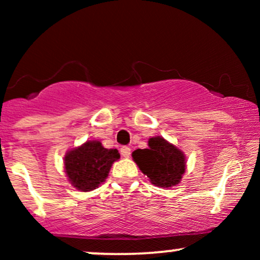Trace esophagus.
I'll list each match as a JSON object with an SVG mask.
<instances>
[{"mask_svg":"<svg viewBox=\"0 0 260 260\" xmlns=\"http://www.w3.org/2000/svg\"><path fill=\"white\" fill-rule=\"evenodd\" d=\"M121 155L123 157H129V155H131V148H128V147H122L121 148Z\"/></svg>","mask_w":260,"mask_h":260,"instance_id":"1","label":"esophagus"}]
</instances>
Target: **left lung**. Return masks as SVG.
Segmentation results:
<instances>
[{"label":"left lung","instance_id":"left-lung-1","mask_svg":"<svg viewBox=\"0 0 260 260\" xmlns=\"http://www.w3.org/2000/svg\"><path fill=\"white\" fill-rule=\"evenodd\" d=\"M148 149H137L132 157L140 171L157 187L169 188L180 183L186 171V156L162 137L149 139Z\"/></svg>","mask_w":260,"mask_h":260}]
</instances>
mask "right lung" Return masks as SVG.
I'll list each match as a JSON object with an SVG mask.
<instances>
[{
  "label": "right lung",
  "mask_w": 260,
  "mask_h": 260,
  "mask_svg": "<svg viewBox=\"0 0 260 260\" xmlns=\"http://www.w3.org/2000/svg\"><path fill=\"white\" fill-rule=\"evenodd\" d=\"M120 159L117 149H106L98 140H88L84 144L67 151L64 170L68 181L82 192L95 189L106 180L110 169Z\"/></svg>",
  "instance_id": "add662e5"
}]
</instances>
